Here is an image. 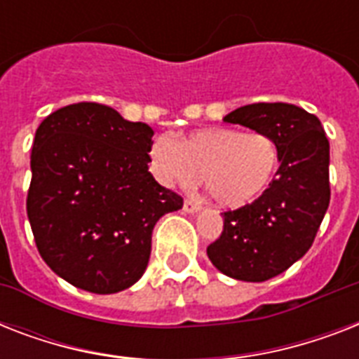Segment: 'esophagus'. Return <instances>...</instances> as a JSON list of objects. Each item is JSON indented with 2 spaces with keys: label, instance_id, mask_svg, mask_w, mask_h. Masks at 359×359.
<instances>
[{
  "label": "esophagus",
  "instance_id": "1",
  "mask_svg": "<svg viewBox=\"0 0 359 359\" xmlns=\"http://www.w3.org/2000/svg\"><path fill=\"white\" fill-rule=\"evenodd\" d=\"M184 210L186 212H197V210H201V203L197 201V199H186L184 201Z\"/></svg>",
  "mask_w": 359,
  "mask_h": 359
}]
</instances>
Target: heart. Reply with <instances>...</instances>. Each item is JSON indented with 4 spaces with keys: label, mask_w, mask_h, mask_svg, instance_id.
<instances>
[{
    "label": "heart",
    "mask_w": 359,
    "mask_h": 359,
    "mask_svg": "<svg viewBox=\"0 0 359 359\" xmlns=\"http://www.w3.org/2000/svg\"><path fill=\"white\" fill-rule=\"evenodd\" d=\"M151 171L163 186L190 188L203 179L222 207L250 205L270 188L279 165V147L264 132L210 126L156 137L149 147Z\"/></svg>",
    "instance_id": "b5f03b06"
}]
</instances>
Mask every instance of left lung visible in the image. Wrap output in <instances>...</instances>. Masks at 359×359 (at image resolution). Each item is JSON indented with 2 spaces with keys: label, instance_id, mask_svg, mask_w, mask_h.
<instances>
[{
  "label": "left lung",
  "instance_id": "obj_1",
  "mask_svg": "<svg viewBox=\"0 0 359 359\" xmlns=\"http://www.w3.org/2000/svg\"><path fill=\"white\" fill-rule=\"evenodd\" d=\"M224 121L272 135L279 168L259 199L224 212V231L207 255L229 278L266 281L306 255L323 224L330 205L328 137L320 121L294 104H250Z\"/></svg>",
  "mask_w": 359,
  "mask_h": 359
}]
</instances>
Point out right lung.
<instances>
[{
  "instance_id": "add662e5",
  "label": "right lung",
  "mask_w": 359,
  "mask_h": 359,
  "mask_svg": "<svg viewBox=\"0 0 359 359\" xmlns=\"http://www.w3.org/2000/svg\"><path fill=\"white\" fill-rule=\"evenodd\" d=\"M152 128L97 102L53 111L31 151L27 218L59 278L95 294L128 289L151 257L152 229L182 197L149 173Z\"/></svg>"
}]
</instances>
